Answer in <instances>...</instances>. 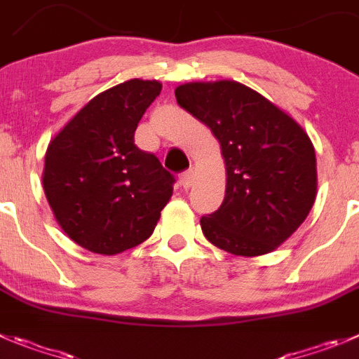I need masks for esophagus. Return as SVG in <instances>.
<instances>
[{"mask_svg":"<svg viewBox=\"0 0 359 359\" xmlns=\"http://www.w3.org/2000/svg\"><path fill=\"white\" fill-rule=\"evenodd\" d=\"M180 180V186L184 187V189H189L191 186H193V172L191 170H187V172H182L179 177Z\"/></svg>","mask_w":359,"mask_h":359,"instance_id":"1","label":"esophagus"}]
</instances>
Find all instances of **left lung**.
Instances as JSON below:
<instances>
[{"label":"left lung","instance_id":"1","mask_svg":"<svg viewBox=\"0 0 359 359\" xmlns=\"http://www.w3.org/2000/svg\"><path fill=\"white\" fill-rule=\"evenodd\" d=\"M180 108L210 127L226 163L225 200L203 236L241 257L266 255L306 219L317 195L316 150L273 102L236 81L177 86Z\"/></svg>","mask_w":359,"mask_h":359}]
</instances>
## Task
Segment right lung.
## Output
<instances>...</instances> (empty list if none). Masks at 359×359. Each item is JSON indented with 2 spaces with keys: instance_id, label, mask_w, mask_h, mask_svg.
Instances as JSON below:
<instances>
[{
  "instance_id": "obj_1",
  "label": "right lung",
  "mask_w": 359,
  "mask_h": 359,
  "mask_svg": "<svg viewBox=\"0 0 359 359\" xmlns=\"http://www.w3.org/2000/svg\"><path fill=\"white\" fill-rule=\"evenodd\" d=\"M161 83L130 79L93 97L49 143L43 191L63 232L116 255L152 236L175 177L138 149L134 130Z\"/></svg>"
}]
</instances>
